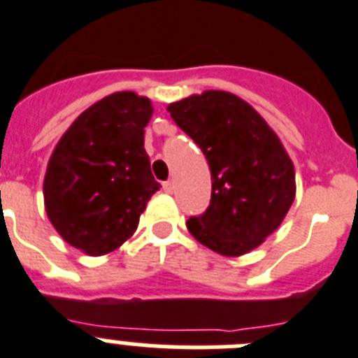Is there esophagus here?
<instances>
[{
	"mask_svg": "<svg viewBox=\"0 0 358 358\" xmlns=\"http://www.w3.org/2000/svg\"><path fill=\"white\" fill-rule=\"evenodd\" d=\"M164 191L171 194V192L175 191V182H173V180H167V182H164Z\"/></svg>",
	"mask_w": 358,
	"mask_h": 358,
	"instance_id": "1",
	"label": "esophagus"
}]
</instances>
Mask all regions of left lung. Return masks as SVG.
Listing matches in <instances>:
<instances>
[{"label": "left lung", "mask_w": 358, "mask_h": 358, "mask_svg": "<svg viewBox=\"0 0 358 358\" xmlns=\"http://www.w3.org/2000/svg\"><path fill=\"white\" fill-rule=\"evenodd\" d=\"M210 167V205L187 228L203 246L239 257L260 246L291 208L294 166L275 131L244 99L205 91L167 107Z\"/></svg>", "instance_id": "left-lung-1"}]
</instances>
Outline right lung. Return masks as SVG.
Segmentation results:
<instances>
[{"mask_svg": "<svg viewBox=\"0 0 358 358\" xmlns=\"http://www.w3.org/2000/svg\"><path fill=\"white\" fill-rule=\"evenodd\" d=\"M151 115L148 98L115 92L80 114L55 148L44 178L48 217L87 255H105L130 239L160 189L144 150Z\"/></svg>", "mask_w": 358, "mask_h": 358, "instance_id": "right-lung-1", "label": "right lung"}]
</instances>
